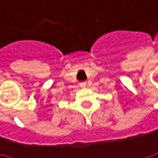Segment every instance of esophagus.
I'll return each instance as SVG.
<instances>
[{
    "label": "esophagus",
    "instance_id": "obj_1",
    "mask_svg": "<svg viewBox=\"0 0 158 158\" xmlns=\"http://www.w3.org/2000/svg\"><path fill=\"white\" fill-rule=\"evenodd\" d=\"M86 85H87V83H86V82H82V83H80V84H79L80 87H82V88H85Z\"/></svg>",
    "mask_w": 158,
    "mask_h": 158
}]
</instances>
